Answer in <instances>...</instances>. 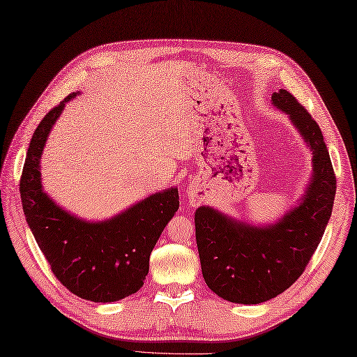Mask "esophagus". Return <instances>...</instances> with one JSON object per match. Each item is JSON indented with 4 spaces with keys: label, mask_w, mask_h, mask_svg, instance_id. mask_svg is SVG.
<instances>
[{
    "label": "esophagus",
    "mask_w": 357,
    "mask_h": 357,
    "mask_svg": "<svg viewBox=\"0 0 357 357\" xmlns=\"http://www.w3.org/2000/svg\"><path fill=\"white\" fill-rule=\"evenodd\" d=\"M199 185L198 183H192L189 186V189H188V197H189V199L192 203H198L199 202V195H198V192H199Z\"/></svg>",
    "instance_id": "esophagus-1"
}]
</instances>
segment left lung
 I'll return each mask as SVG.
<instances>
[{
	"label": "left lung",
	"mask_w": 357,
	"mask_h": 357,
	"mask_svg": "<svg viewBox=\"0 0 357 357\" xmlns=\"http://www.w3.org/2000/svg\"><path fill=\"white\" fill-rule=\"evenodd\" d=\"M271 101L289 115L314 154V174L301 203L265 227L208 206L195 212L204 282L218 297L239 304L264 303L288 289L314 256L333 211L336 176L319 126L288 91L274 92Z\"/></svg>",
	"instance_id": "1"
}]
</instances>
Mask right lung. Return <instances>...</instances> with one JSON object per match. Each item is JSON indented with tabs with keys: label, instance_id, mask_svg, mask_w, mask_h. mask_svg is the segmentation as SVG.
<instances>
[{
	"label": "right lung",
	"instance_id": "1",
	"mask_svg": "<svg viewBox=\"0 0 357 357\" xmlns=\"http://www.w3.org/2000/svg\"><path fill=\"white\" fill-rule=\"evenodd\" d=\"M75 95L51 109L34 130L20 181L22 208L51 271L66 289L93 303L118 301L144 284L151 251L178 208V190L165 189L100 222L59 207L42 190L39 163L51 128Z\"/></svg>",
	"mask_w": 357,
	"mask_h": 357
}]
</instances>
